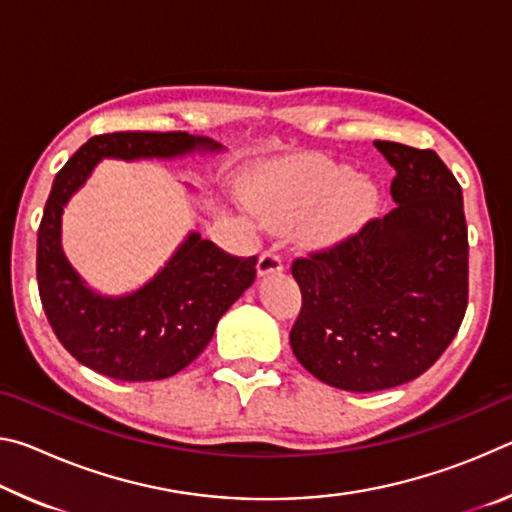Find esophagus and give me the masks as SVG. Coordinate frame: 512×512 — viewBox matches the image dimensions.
Masks as SVG:
<instances>
[{
	"label": "esophagus",
	"instance_id": "obj_1",
	"mask_svg": "<svg viewBox=\"0 0 512 512\" xmlns=\"http://www.w3.org/2000/svg\"><path fill=\"white\" fill-rule=\"evenodd\" d=\"M284 268L282 257L275 253V250H264L262 257L257 262V273L259 275H271V273H280Z\"/></svg>",
	"mask_w": 512,
	"mask_h": 512
}]
</instances>
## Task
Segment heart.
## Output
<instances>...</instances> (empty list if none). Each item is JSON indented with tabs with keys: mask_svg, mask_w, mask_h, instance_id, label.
Here are the masks:
<instances>
[{
	"mask_svg": "<svg viewBox=\"0 0 512 512\" xmlns=\"http://www.w3.org/2000/svg\"><path fill=\"white\" fill-rule=\"evenodd\" d=\"M250 205L271 228L302 223L311 244H339L366 223L377 189L352 167L325 158L273 164L255 178Z\"/></svg>",
	"mask_w": 512,
	"mask_h": 512,
	"instance_id": "1",
	"label": "heart"
}]
</instances>
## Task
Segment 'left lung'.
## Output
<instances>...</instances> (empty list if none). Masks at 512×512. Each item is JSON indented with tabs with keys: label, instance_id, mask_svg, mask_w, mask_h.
<instances>
[{
	"label": "left lung",
	"instance_id": "obj_1",
	"mask_svg": "<svg viewBox=\"0 0 512 512\" xmlns=\"http://www.w3.org/2000/svg\"><path fill=\"white\" fill-rule=\"evenodd\" d=\"M375 146L397 173V207L291 264L302 293L291 350L323 384L352 393L420 377L452 343L467 309L461 185L436 151Z\"/></svg>",
	"mask_w": 512,
	"mask_h": 512
}]
</instances>
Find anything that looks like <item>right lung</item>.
I'll return each mask as SVG.
<instances>
[{
    "instance_id": "1",
    "label": "right lung",
    "mask_w": 512,
    "mask_h": 512,
    "mask_svg": "<svg viewBox=\"0 0 512 512\" xmlns=\"http://www.w3.org/2000/svg\"><path fill=\"white\" fill-rule=\"evenodd\" d=\"M221 151L210 137L183 131L94 135L56 173L38 228V291L63 348L90 370L119 381L167 379L187 368L216 323L255 282L257 257H235L198 232L178 246L162 271L128 296L94 293L67 262L60 216L103 158H180Z\"/></svg>"
}]
</instances>
